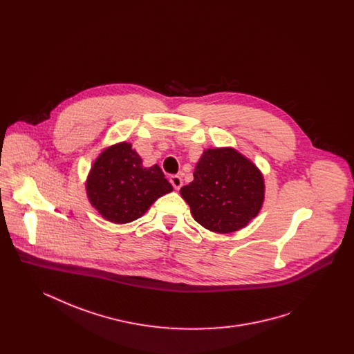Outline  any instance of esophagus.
<instances>
[{"label": "esophagus", "mask_w": 354, "mask_h": 354, "mask_svg": "<svg viewBox=\"0 0 354 354\" xmlns=\"http://www.w3.org/2000/svg\"><path fill=\"white\" fill-rule=\"evenodd\" d=\"M169 182H171V185H174V188H175L176 191L180 189V187L183 185V179H182L179 175L171 176V178H169Z\"/></svg>", "instance_id": "1"}]
</instances>
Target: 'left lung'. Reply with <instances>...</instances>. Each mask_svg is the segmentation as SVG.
I'll use <instances>...</instances> for the list:
<instances>
[{"label": "left lung", "mask_w": 354, "mask_h": 354, "mask_svg": "<svg viewBox=\"0 0 354 354\" xmlns=\"http://www.w3.org/2000/svg\"><path fill=\"white\" fill-rule=\"evenodd\" d=\"M180 195L205 230L232 234L259 215L266 199L264 175L234 147L205 149L194 180L180 188Z\"/></svg>", "instance_id": "obj_1"}]
</instances>
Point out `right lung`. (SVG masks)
<instances>
[{
  "mask_svg": "<svg viewBox=\"0 0 354 354\" xmlns=\"http://www.w3.org/2000/svg\"><path fill=\"white\" fill-rule=\"evenodd\" d=\"M86 196L102 218L126 224L143 216L174 188L158 165L145 167L130 142L102 150L86 178Z\"/></svg>",
  "mask_w": 354,
  "mask_h": 354,
  "instance_id": "1",
  "label": "right lung"
}]
</instances>
